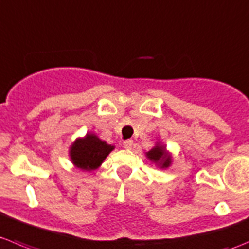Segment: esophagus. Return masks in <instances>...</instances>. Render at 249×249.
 Wrapping results in <instances>:
<instances>
[{
	"mask_svg": "<svg viewBox=\"0 0 249 249\" xmlns=\"http://www.w3.org/2000/svg\"><path fill=\"white\" fill-rule=\"evenodd\" d=\"M132 146H133V140H130V139H127V140H124V149H132Z\"/></svg>",
	"mask_w": 249,
	"mask_h": 249,
	"instance_id": "1",
	"label": "esophagus"
}]
</instances>
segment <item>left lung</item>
<instances>
[{
    "label": "left lung",
    "instance_id": "left-lung-1",
    "mask_svg": "<svg viewBox=\"0 0 249 249\" xmlns=\"http://www.w3.org/2000/svg\"><path fill=\"white\" fill-rule=\"evenodd\" d=\"M146 155L151 161L161 163L162 167H164V168H167L169 166V163H171V157L167 156L166 152H164V149L162 146H160V145H157L154 149L150 150Z\"/></svg>",
    "mask_w": 249,
    "mask_h": 249
}]
</instances>
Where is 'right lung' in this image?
I'll return each instance as SVG.
<instances>
[{
    "instance_id": "1",
    "label": "right lung",
    "mask_w": 249,
    "mask_h": 249,
    "mask_svg": "<svg viewBox=\"0 0 249 249\" xmlns=\"http://www.w3.org/2000/svg\"><path fill=\"white\" fill-rule=\"evenodd\" d=\"M114 146L100 140L97 135L87 134L85 139H77L71 146L70 156L81 169H95L100 166Z\"/></svg>"
}]
</instances>
